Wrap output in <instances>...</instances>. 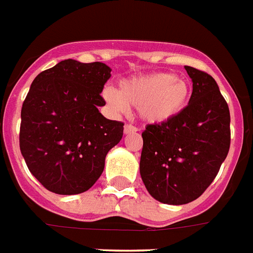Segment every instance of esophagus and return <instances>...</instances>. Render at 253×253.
I'll use <instances>...</instances> for the list:
<instances>
[{"instance_id":"1","label":"esophagus","mask_w":253,"mask_h":253,"mask_svg":"<svg viewBox=\"0 0 253 253\" xmlns=\"http://www.w3.org/2000/svg\"><path fill=\"white\" fill-rule=\"evenodd\" d=\"M137 130H138V128H137V126H134V125L125 124V126H124L125 134H131V133H135Z\"/></svg>"}]
</instances>
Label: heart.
Wrapping results in <instances>:
<instances>
[{
    "label": "heart",
    "instance_id": "obj_1",
    "mask_svg": "<svg viewBox=\"0 0 253 253\" xmlns=\"http://www.w3.org/2000/svg\"><path fill=\"white\" fill-rule=\"evenodd\" d=\"M188 82L180 77L153 71L120 82L119 90L105 87L102 98L115 112H126L129 105L137 106L144 122L161 124L178 116L189 100Z\"/></svg>",
    "mask_w": 253,
    "mask_h": 253
}]
</instances>
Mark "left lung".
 <instances>
[{"instance_id": "1", "label": "left lung", "mask_w": 253, "mask_h": 253, "mask_svg": "<svg viewBox=\"0 0 253 253\" xmlns=\"http://www.w3.org/2000/svg\"><path fill=\"white\" fill-rule=\"evenodd\" d=\"M193 83L180 114L142 133L139 171L148 193L168 205L197 200L213 182L230 147V114L211 75L184 66Z\"/></svg>"}]
</instances>
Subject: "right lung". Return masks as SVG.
Masks as SVG:
<instances>
[{
	"instance_id": "1",
	"label": "right lung",
	"mask_w": 253,
	"mask_h": 253,
	"mask_svg": "<svg viewBox=\"0 0 253 253\" xmlns=\"http://www.w3.org/2000/svg\"><path fill=\"white\" fill-rule=\"evenodd\" d=\"M102 62L64 60L37 75L21 107L19 142L28 169L48 191L83 193L97 182L124 123L98 111L111 77Z\"/></svg>"
}]
</instances>
